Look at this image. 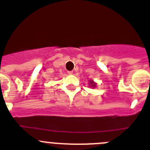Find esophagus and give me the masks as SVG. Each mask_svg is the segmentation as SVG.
Listing matches in <instances>:
<instances>
[{
  "instance_id": "obj_1",
  "label": "esophagus",
  "mask_w": 150,
  "mask_h": 150,
  "mask_svg": "<svg viewBox=\"0 0 150 150\" xmlns=\"http://www.w3.org/2000/svg\"><path fill=\"white\" fill-rule=\"evenodd\" d=\"M68 74H69V75H72V74H73V71H68Z\"/></svg>"
}]
</instances>
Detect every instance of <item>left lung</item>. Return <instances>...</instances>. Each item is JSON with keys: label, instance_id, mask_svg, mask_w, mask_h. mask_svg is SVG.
Segmentation results:
<instances>
[{"label": "left lung", "instance_id": "1", "mask_svg": "<svg viewBox=\"0 0 150 150\" xmlns=\"http://www.w3.org/2000/svg\"><path fill=\"white\" fill-rule=\"evenodd\" d=\"M97 86V83L93 81V80H89V87L92 88H95Z\"/></svg>", "mask_w": 150, "mask_h": 150}]
</instances>
